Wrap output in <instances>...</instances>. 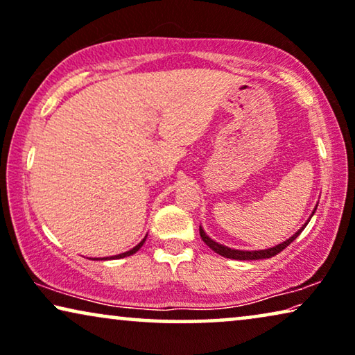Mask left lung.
<instances>
[{
    "instance_id": "8db88e82",
    "label": "left lung",
    "mask_w": 355,
    "mask_h": 355,
    "mask_svg": "<svg viewBox=\"0 0 355 355\" xmlns=\"http://www.w3.org/2000/svg\"><path fill=\"white\" fill-rule=\"evenodd\" d=\"M314 213H315V209H314ZM312 213V214H314ZM307 223H309V220H307ZM307 223L302 225V227L297 230V232L293 235V237H290L288 240L286 241H284V243H280V245H277V246H272V248H269V250H261V251H241V250H232V248H227V246H224V245H219V243H216L214 240H211L208 237L207 234L203 232V229L200 227V237H202V240L205 241V243H207L209 248H211L213 251H216V253L218 254H220V256H224V258H229V259H240V261H253V259H267V258H272V256H275V254H279L280 251H284L286 246H288L293 240H295L297 235H300L302 230H304V227L307 225Z\"/></svg>"
}]
</instances>
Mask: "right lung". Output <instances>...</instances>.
<instances>
[{
  "label": "right lung",
  "instance_id": "obj_1",
  "mask_svg": "<svg viewBox=\"0 0 355 355\" xmlns=\"http://www.w3.org/2000/svg\"><path fill=\"white\" fill-rule=\"evenodd\" d=\"M144 241H146V239H144V240L141 241V243H139V245H136V246H135V248H132V250H130V251H126V253H121V254H118V256H112V258H110V259H115V258H125V256H131V254H135V253H136V251H137V250H139V248H141V246L144 245Z\"/></svg>",
  "mask_w": 355,
  "mask_h": 355
}]
</instances>
